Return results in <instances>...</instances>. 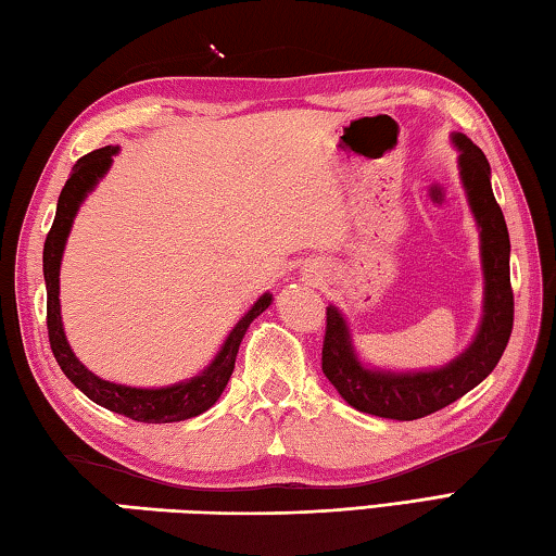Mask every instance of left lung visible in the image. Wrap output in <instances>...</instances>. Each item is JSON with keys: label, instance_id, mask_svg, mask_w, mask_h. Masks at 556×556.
Listing matches in <instances>:
<instances>
[{"label": "left lung", "instance_id": "1", "mask_svg": "<svg viewBox=\"0 0 556 556\" xmlns=\"http://www.w3.org/2000/svg\"><path fill=\"white\" fill-rule=\"evenodd\" d=\"M459 175L467 189L469 206L481 228V265L486 279L483 318L477 338L464 355L447 367L416 375H391L359 365L352 350L348 323L336 306L326 308L323 338V375L352 408L391 420H416L450 406L477 383L486 379L506 350L513 330L510 289V238L503 211L491 189V167L479 146L457 134Z\"/></svg>", "mask_w": 556, "mask_h": 556}]
</instances>
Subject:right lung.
Listing matches in <instances>:
<instances>
[{
    "label": "right lung",
    "instance_id": "add662e5",
    "mask_svg": "<svg viewBox=\"0 0 556 556\" xmlns=\"http://www.w3.org/2000/svg\"><path fill=\"white\" fill-rule=\"evenodd\" d=\"M114 146L99 148L87 153L85 157L77 160L73 167V175L65 181L63 191H60L58 199V211L55 220L48 230L46 245H43V277H46V291H48V304H46V323H48V340L50 350L58 359L63 375L75 383V387L85 393L87 399H92L99 406L118 413V416H126L138 422H179L187 418H194L199 413L208 410L218 401L220 393H224L226 383L233 375L236 367V355L240 342H243L245 330L252 320H255L262 311L271 304V296L265 294L257 299V304L252 306L243 320H238V326L230 330L228 340L224 348L211 362V367L201 371L199 377L175 383V387L165 389H134L124 387V383H111L94 377L83 362H79L73 350L67 345L63 320H60V260H63V248L70 233V226H73V218L77 214L79 204L87 197L89 189H94L99 177L111 165V155H116Z\"/></svg>",
    "mask_w": 556,
    "mask_h": 556
}]
</instances>
